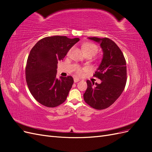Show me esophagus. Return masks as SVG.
<instances>
[{"label":"esophagus","instance_id":"esophagus-1","mask_svg":"<svg viewBox=\"0 0 152 152\" xmlns=\"http://www.w3.org/2000/svg\"><path fill=\"white\" fill-rule=\"evenodd\" d=\"M73 80H74V82H79V81L80 80V79H79V78H77V77H75L74 79H73Z\"/></svg>","mask_w":152,"mask_h":152}]
</instances>
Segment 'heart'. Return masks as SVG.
Listing matches in <instances>:
<instances>
[{"mask_svg":"<svg viewBox=\"0 0 152 152\" xmlns=\"http://www.w3.org/2000/svg\"><path fill=\"white\" fill-rule=\"evenodd\" d=\"M82 49L84 52L85 55H91V56H94L98 51V47L97 45L92 42H86L82 45ZM70 50H69L68 54ZM87 70V68H82L79 66H77L75 68V73L78 75H82Z\"/></svg>","mask_w":152,"mask_h":152,"instance_id":"1","label":"heart"}]
</instances>
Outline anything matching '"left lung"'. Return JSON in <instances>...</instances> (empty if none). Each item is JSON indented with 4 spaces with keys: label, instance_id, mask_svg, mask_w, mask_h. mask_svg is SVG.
I'll list each match as a JSON object with an SVG mask.
<instances>
[{
    "label": "left lung",
    "instance_id": "8db88e82",
    "mask_svg": "<svg viewBox=\"0 0 152 152\" xmlns=\"http://www.w3.org/2000/svg\"><path fill=\"white\" fill-rule=\"evenodd\" d=\"M100 44L103 57L94 77L102 80L98 84L87 80V88L84 94L85 102L96 110L111 106L121 95L127 82L126 59L121 49L107 37H89Z\"/></svg>",
    "mask_w": 152,
    "mask_h": 152
}]
</instances>
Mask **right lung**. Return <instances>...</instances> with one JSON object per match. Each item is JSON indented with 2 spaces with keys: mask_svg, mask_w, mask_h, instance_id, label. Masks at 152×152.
Instances as JSON below:
<instances>
[{
  "mask_svg": "<svg viewBox=\"0 0 152 152\" xmlns=\"http://www.w3.org/2000/svg\"><path fill=\"white\" fill-rule=\"evenodd\" d=\"M79 40L66 36L46 37L31 49L25 68L26 81L31 95L41 104L54 108L65 102L73 79L72 76L56 79L57 64Z\"/></svg>",
  "mask_w": 152,
  "mask_h": 152,
  "instance_id": "add662e5",
  "label": "right lung"
}]
</instances>
